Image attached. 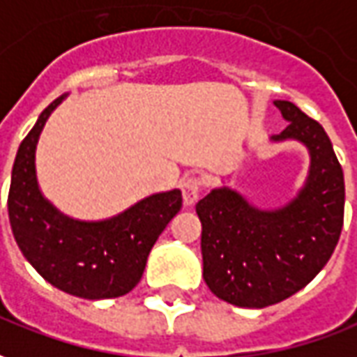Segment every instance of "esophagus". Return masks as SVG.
I'll use <instances>...</instances> for the list:
<instances>
[{
    "label": "esophagus",
    "mask_w": 357,
    "mask_h": 357,
    "mask_svg": "<svg viewBox=\"0 0 357 357\" xmlns=\"http://www.w3.org/2000/svg\"><path fill=\"white\" fill-rule=\"evenodd\" d=\"M181 188H183L184 206H192L198 200L200 190H202V178L200 176H186L181 184Z\"/></svg>",
    "instance_id": "1"
}]
</instances>
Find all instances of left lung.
<instances>
[{"label": "left lung", "instance_id": "left-lung-1", "mask_svg": "<svg viewBox=\"0 0 357 357\" xmlns=\"http://www.w3.org/2000/svg\"><path fill=\"white\" fill-rule=\"evenodd\" d=\"M274 105L289 124L272 139H299L311 153L309 178L296 200L262 211L235 190L215 188L196 204L206 284L223 301L249 309L305 287L333 257L344 223V173L326 132L294 102Z\"/></svg>", "mask_w": 357, "mask_h": 357}]
</instances>
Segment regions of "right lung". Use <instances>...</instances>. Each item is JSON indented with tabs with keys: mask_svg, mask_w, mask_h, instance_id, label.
I'll use <instances>...</instances> for the list:
<instances>
[{
	"mask_svg": "<svg viewBox=\"0 0 357 357\" xmlns=\"http://www.w3.org/2000/svg\"><path fill=\"white\" fill-rule=\"evenodd\" d=\"M61 99L44 108L19 146L7 198L9 223L24 258L52 286L83 299L120 297L142 280L155 241L183 208V194H153L107 221L61 215L44 200L34 171L40 132Z\"/></svg>",
	"mask_w": 357,
	"mask_h": 357,
	"instance_id": "add662e5",
	"label": "right lung"
}]
</instances>
